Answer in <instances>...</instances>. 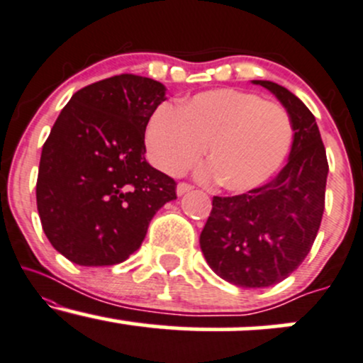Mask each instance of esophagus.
<instances>
[{"instance_id": "34e87169", "label": "esophagus", "mask_w": 363, "mask_h": 363, "mask_svg": "<svg viewBox=\"0 0 363 363\" xmlns=\"http://www.w3.org/2000/svg\"><path fill=\"white\" fill-rule=\"evenodd\" d=\"M191 189H193V186L186 184V182H179V184H177V189H176V193H177V196H184L186 193H189Z\"/></svg>"}]
</instances>
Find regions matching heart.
I'll use <instances>...</instances> for the list:
<instances>
[{
  "label": "heart",
  "instance_id": "heart-1",
  "mask_svg": "<svg viewBox=\"0 0 363 363\" xmlns=\"http://www.w3.org/2000/svg\"><path fill=\"white\" fill-rule=\"evenodd\" d=\"M292 142L289 113L260 96L213 89L182 99L176 108L160 104L148 118L145 145L152 164L179 176L201 160L204 179L231 193H247L281 169Z\"/></svg>",
  "mask_w": 363,
  "mask_h": 363
}]
</instances>
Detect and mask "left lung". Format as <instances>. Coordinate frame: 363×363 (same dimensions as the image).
I'll list each match as a JSON object with an SVG mask.
<instances>
[{
    "label": "left lung",
    "mask_w": 363,
    "mask_h": 363,
    "mask_svg": "<svg viewBox=\"0 0 363 363\" xmlns=\"http://www.w3.org/2000/svg\"><path fill=\"white\" fill-rule=\"evenodd\" d=\"M252 82L270 91L289 113L291 154L269 184L231 198L215 196L199 245L216 276L259 289L289 277L311 250L325 211L328 160L306 104L276 82Z\"/></svg>",
    "instance_id": "8db88e82"
}]
</instances>
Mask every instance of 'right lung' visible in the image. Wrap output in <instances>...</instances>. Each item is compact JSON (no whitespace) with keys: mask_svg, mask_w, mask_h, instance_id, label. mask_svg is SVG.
<instances>
[{"mask_svg":"<svg viewBox=\"0 0 363 363\" xmlns=\"http://www.w3.org/2000/svg\"><path fill=\"white\" fill-rule=\"evenodd\" d=\"M165 86L121 74L72 94L42 148L37 209L57 252L84 267L137 252L176 181L145 160L148 118Z\"/></svg>","mask_w":363,"mask_h":363,"instance_id":"right-lung-1","label":"right lung"}]
</instances>
